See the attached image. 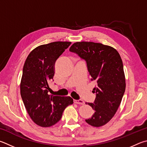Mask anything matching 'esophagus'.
Masks as SVG:
<instances>
[{
    "mask_svg": "<svg viewBox=\"0 0 147 147\" xmlns=\"http://www.w3.org/2000/svg\"><path fill=\"white\" fill-rule=\"evenodd\" d=\"M74 103L76 104H79V105H84L85 102L84 100H74Z\"/></svg>",
    "mask_w": 147,
    "mask_h": 147,
    "instance_id": "1",
    "label": "esophagus"
}]
</instances>
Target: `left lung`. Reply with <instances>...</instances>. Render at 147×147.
<instances>
[{"label":"left lung","instance_id":"8db88e82","mask_svg":"<svg viewBox=\"0 0 147 147\" xmlns=\"http://www.w3.org/2000/svg\"><path fill=\"white\" fill-rule=\"evenodd\" d=\"M69 51L86 61L90 80L96 82L94 102L86 103L94 113L85 121L92 127L103 126L116 114L126 87L121 57L113 47L92 42H76Z\"/></svg>","mask_w":147,"mask_h":147}]
</instances>
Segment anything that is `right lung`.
Instances as JSON below:
<instances>
[{
	"instance_id": "add662e5",
	"label": "right lung",
	"mask_w": 147,
	"mask_h": 147,
	"mask_svg": "<svg viewBox=\"0 0 147 147\" xmlns=\"http://www.w3.org/2000/svg\"><path fill=\"white\" fill-rule=\"evenodd\" d=\"M71 44L54 42L39 46L29 53L23 67L20 94L29 116L42 127L57 123L65 109L73 103L71 97L51 96L48 83L55 74V62Z\"/></svg>"
}]
</instances>
